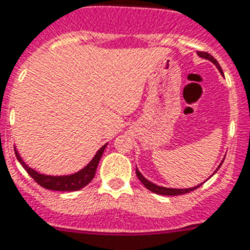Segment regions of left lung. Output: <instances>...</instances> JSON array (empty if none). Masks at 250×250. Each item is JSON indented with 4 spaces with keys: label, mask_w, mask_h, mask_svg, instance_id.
<instances>
[{
    "label": "left lung",
    "mask_w": 250,
    "mask_h": 250,
    "mask_svg": "<svg viewBox=\"0 0 250 250\" xmlns=\"http://www.w3.org/2000/svg\"><path fill=\"white\" fill-rule=\"evenodd\" d=\"M198 55L200 56V58H204V59H208V60H210V62L214 64V65L217 66V68L220 69V72L222 73V69H221L220 64H218V62H217L216 59L213 58L212 55H209L208 52H203V51H198ZM224 163V162H222ZM221 163V164H222ZM221 164L218 166V168L221 167ZM217 168V169H218ZM136 174H137V177H139V180L141 182H143V185L145 186L147 190H150V191L155 192V194H159V195H169V196H173V195H182V194H186V192H190L192 191V190H195V188H200L203 184L198 185V186H195V188H162V186H158V185L153 184V182H150L149 180H146L145 177H144L143 174L140 173V171L136 168Z\"/></svg>",
    "instance_id": "left-lung-1"
}]
</instances>
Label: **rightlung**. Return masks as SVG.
Segmentation results:
<instances>
[{"mask_svg": "<svg viewBox=\"0 0 250 250\" xmlns=\"http://www.w3.org/2000/svg\"><path fill=\"white\" fill-rule=\"evenodd\" d=\"M105 147H106V145L103 146L97 151L93 159L83 169H81V171L74 174H70V176H46V174H41L24 163L23 159L20 158V155L16 151V149L15 155L20 162V164L24 167V169L28 172V174L42 188H47V190H55V191H77V190H81V188H84L86 185L92 181Z\"/></svg>", "mask_w": 250, "mask_h": 250, "instance_id": "obj_1", "label": "right lung"}]
</instances>
